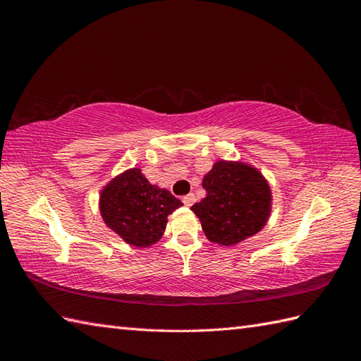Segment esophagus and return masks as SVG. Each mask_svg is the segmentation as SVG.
Wrapping results in <instances>:
<instances>
[{"label": "esophagus", "mask_w": 361, "mask_h": 361, "mask_svg": "<svg viewBox=\"0 0 361 361\" xmlns=\"http://www.w3.org/2000/svg\"><path fill=\"white\" fill-rule=\"evenodd\" d=\"M182 202H183V204L185 206H191L194 202H195V197H194V194L192 192H190V194H187L185 195V197L182 199Z\"/></svg>", "instance_id": "esophagus-1"}]
</instances>
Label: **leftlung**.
<instances>
[{
  "label": "left lung",
  "instance_id": "obj_1",
  "mask_svg": "<svg viewBox=\"0 0 361 361\" xmlns=\"http://www.w3.org/2000/svg\"><path fill=\"white\" fill-rule=\"evenodd\" d=\"M206 197L191 206L211 243L236 245L256 235L271 214V188L245 162L216 161L203 178Z\"/></svg>",
  "mask_w": 361,
  "mask_h": 361
}]
</instances>
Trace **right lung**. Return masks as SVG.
Here are the masks:
<instances>
[{
  "mask_svg": "<svg viewBox=\"0 0 361 361\" xmlns=\"http://www.w3.org/2000/svg\"><path fill=\"white\" fill-rule=\"evenodd\" d=\"M182 204L169 190L152 185L140 169H129L105 185L99 211L125 243L145 248L159 241L167 216Z\"/></svg>",
  "mask_w": 361,
  "mask_h": 361,
  "instance_id": "add662e5",
  "label": "right lung"
}]
</instances>
